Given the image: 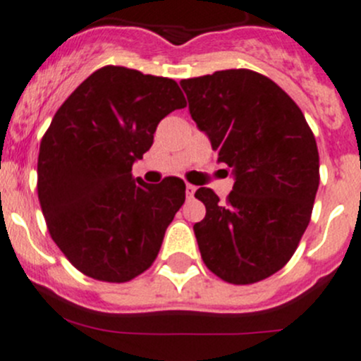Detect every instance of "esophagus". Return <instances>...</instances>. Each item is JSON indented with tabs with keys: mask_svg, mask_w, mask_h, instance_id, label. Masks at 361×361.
I'll use <instances>...</instances> for the list:
<instances>
[{
	"mask_svg": "<svg viewBox=\"0 0 361 361\" xmlns=\"http://www.w3.org/2000/svg\"><path fill=\"white\" fill-rule=\"evenodd\" d=\"M195 191H196L195 185L185 184V195H188V198H192V195H195Z\"/></svg>",
	"mask_w": 361,
	"mask_h": 361,
	"instance_id": "34e87169",
	"label": "esophagus"
}]
</instances>
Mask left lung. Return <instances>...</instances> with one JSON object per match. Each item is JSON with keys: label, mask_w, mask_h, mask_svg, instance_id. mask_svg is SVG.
Returning <instances> with one entry per match:
<instances>
[{"label": "left lung", "mask_w": 361, "mask_h": 361, "mask_svg": "<svg viewBox=\"0 0 361 361\" xmlns=\"http://www.w3.org/2000/svg\"><path fill=\"white\" fill-rule=\"evenodd\" d=\"M180 87L235 179L226 202L209 188L195 192L207 209L192 226L203 263L231 284L267 279L290 262L310 221L319 185L316 138L297 103L256 71H216Z\"/></svg>", "instance_id": "8db88e82"}]
</instances>
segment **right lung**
<instances>
[{
    "mask_svg": "<svg viewBox=\"0 0 361 361\" xmlns=\"http://www.w3.org/2000/svg\"><path fill=\"white\" fill-rule=\"evenodd\" d=\"M185 98L176 80L124 66L89 75L59 106L38 154V200L52 240L92 279L126 283L152 265L185 184L131 173L159 121Z\"/></svg>",
    "mask_w": 361,
    "mask_h": 361,
    "instance_id": "obj_1",
    "label": "right lung"
}]
</instances>
